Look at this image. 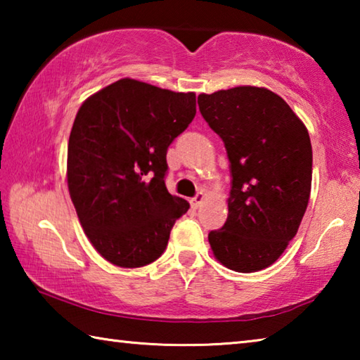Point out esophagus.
Segmentation results:
<instances>
[{
  "mask_svg": "<svg viewBox=\"0 0 360 360\" xmlns=\"http://www.w3.org/2000/svg\"><path fill=\"white\" fill-rule=\"evenodd\" d=\"M203 202H205V193L200 192V193L197 195V197L191 200V205H192L193 210H197V208H200V206H202Z\"/></svg>",
  "mask_w": 360,
  "mask_h": 360,
  "instance_id": "1",
  "label": "esophagus"
}]
</instances>
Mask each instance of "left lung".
Instances as JSON below:
<instances>
[{
  "mask_svg": "<svg viewBox=\"0 0 360 360\" xmlns=\"http://www.w3.org/2000/svg\"><path fill=\"white\" fill-rule=\"evenodd\" d=\"M200 112L230 162L229 216L208 235L214 257L240 273L264 270L297 235L311 193L308 130L281 96L240 85L198 95Z\"/></svg>",
  "mask_w": 360,
  "mask_h": 360,
  "instance_id": "obj_1",
  "label": "left lung"
}]
</instances>
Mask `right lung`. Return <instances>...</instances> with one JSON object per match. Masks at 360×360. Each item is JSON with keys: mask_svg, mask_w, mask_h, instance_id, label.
Masks as SVG:
<instances>
[{"mask_svg": "<svg viewBox=\"0 0 360 360\" xmlns=\"http://www.w3.org/2000/svg\"><path fill=\"white\" fill-rule=\"evenodd\" d=\"M195 98L124 77L79 108L66 162L70 197L89 241L115 266L160 257L191 206L163 178L168 146L195 117Z\"/></svg>", "mask_w": 360, "mask_h": 360, "instance_id": "1", "label": "right lung"}]
</instances>
